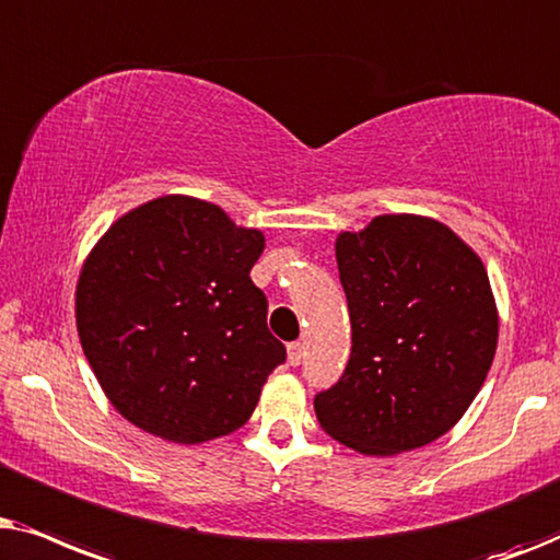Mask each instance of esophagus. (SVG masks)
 <instances>
[{
    "label": "esophagus",
    "mask_w": 560,
    "mask_h": 560,
    "mask_svg": "<svg viewBox=\"0 0 560 560\" xmlns=\"http://www.w3.org/2000/svg\"><path fill=\"white\" fill-rule=\"evenodd\" d=\"M287 355H289V363H292V366H300L302 355H304V346H302V342H289V346H287Z\"/></svg>",
    "instance_id": "esophagus-1"
}]
</instances>
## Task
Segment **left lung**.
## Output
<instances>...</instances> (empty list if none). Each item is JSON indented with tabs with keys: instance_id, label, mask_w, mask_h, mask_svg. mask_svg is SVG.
Instances as JSON below:
<instances>
[{
	"instance_id": "obj_1",
	"label": "left lung",
	"mask_w": 560,
	"mask_h": 560,
	"mask_svg": "<svg viewBox=\"0 0 560 560\" xmlns=\"http://www.w3.org/2000/svg\"><path fill=\"white\" fill-rule=\"evenodd\" d=\"M353 348L317 394V422L363 456H397L445 435L487 382L499 310L471 245L424 214H378L335 237Z\"/></svg>"
}]
</instances>
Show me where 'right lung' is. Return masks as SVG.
I'll use <instances>...</instances> for the list:
<instances>
[{
	"label": "right lung",
	"instance_id": "obj_1",
	"mask_svg": "<svg viewBox=\"0 0 560 560\" xmlns=\"http://www.w3.org/2000/svg\"><path fill=\"white\" fill-rule=\"evenodd\" d=\"M264 248L260 230L186 194L132 207L94 243L77 281V330L125 420L182 445L248 422L287 361L250 281Z\"/></svg>",
	"mask_w": 560,
	"mask_h": 560
}]
</instances>
